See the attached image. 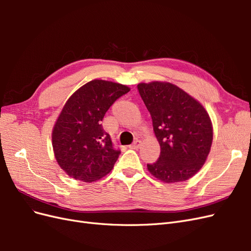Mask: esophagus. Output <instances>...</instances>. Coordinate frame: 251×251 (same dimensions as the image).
Masks as SVG:
<instances>
[{
	"mask_svg": "<svg viewBox=\"0 0 251 251\" xmlns=\"http://www.w3.org/2000/svg\"><path fill=\"white\" fill-rule=\"evenodd\" d=\"M140 146H141V141L135 140V141L132 143V146H131L130 148H131V149H134V150H137V149L140 148Z\"/></svg>",
	"mask_w": 251,
	"mask_h": 251,
	"instance_id": "1",
	"label": "esophagus"
}]
</instances>
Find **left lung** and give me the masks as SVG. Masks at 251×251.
<instances>
[{
  "instance_id": "obj_1",
  "label": "left lung",
  "mask_w": 251,
  "mask_h": 251,
  "mask_svg": "<svg viewBox=\"0 0 251 251\" xmlns=\"http://www.w3.org/2000/svg\"><path fill=\"white\" fill-rule=\"evenodd\" d=\"M137 88L160 144V156L155 163L148 164L149 172L165 183L192 178L210 151L212 125L208 113L171 82H141Z\"/></svg>"
}]
</instances>
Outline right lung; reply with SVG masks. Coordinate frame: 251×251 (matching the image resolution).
Instances as JSON below:
<instances>
[{
	"label": "right lung",
	"mask_w": 251,
	"mask_h": 251,
	"mask_svg": "<svg viewBox=\"0 0 251 251\" xmlns=\"http://www.w3.org/2000/svg\"><path fill=\"white\" fill-rule=\"evenodd\" d=\"M130 91L121 83L94 79L70 96L52 130V147L58 165L70 177L83 182L109 174L120 151L101 126L104 114Z\"/></svg>",
	"instance_id": "obj_1"
}]
</instances>
